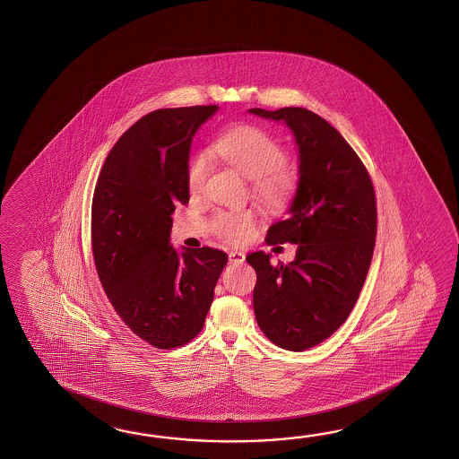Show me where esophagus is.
Instances as JSON below:
<instances>
[{
	"instance_id": "34e87169",
	"label": "esophagus",
	"mask_w": 459,
	"mask_h": 459,
	"mask_svg": "<svg viewBox=\"0 0 459 459\" xmlns=\"http://www.w3.org/2000/svg\"><path fill=\"white\" fill-rule=\"evenodd\" d=\"M230 263L231 264H243L244 263V253L241 251H230Z\"/></svg>"
}]
</instances>
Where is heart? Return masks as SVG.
Returning a JSON list of instances; mask_svg holds the SVG:
<instances>
[{
	"label": "heart",
	"instance_id": "obj_1",
	"mask_svg": "<svg viewBox=\"0 0 459 459\" xmlns=\"http://www.w3.org/2000/svg\"><path fill=\"white\" fill-rule=\"evenodd\" d=\"M213 156L221 159L244 177L253 180L254 194L271 208H281L290 198L295 186L293 172L285 166L283 147L265 131L254 126L234 127L216 139ZM206 154L192 157L186 180L192 192H200L210 176ZM257 218L251 210L218 212L213 216V231L228 243L249 241L255 231Z\"/></svg>",
	"mask_w": 459,
	"mask_h": 459
}]
</instances>
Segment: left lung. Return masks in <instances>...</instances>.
Instances as JSON below:
<instances>
[{
    "mask_svg": "<svg viewBox=\"0 0 459 459\" xmlns=\"http://www.w3.org/2000/svg\"><path fill=\"white\" fill-rule=\"evenodd\" d=\"M249 113L290 127L300 160L289 215L265 238L269 246L297 244L295 259L246 257L257 273L254 313L273 344L305 351L330 338L359 297L376 246V192L361 159L322 117L299 107Z\"/></svg>",
    "mask_w": 459,
    "mask_h": 459,
    "instance_id": "obj_1",
    "label": "left lung"
}]
</instances>
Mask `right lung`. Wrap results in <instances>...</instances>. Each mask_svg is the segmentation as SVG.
Here are the masks:
<instances>
[{"label":"right lung","instance_id":"right-lung-1","mask_svg":"<svg viewBox=\"0 0 459 459\" xmlns=\"http://www.w3.org/2000/svg\"><path fill=\"white\" fill-rule=\"evenodd\" d=\"M216 105L164 108L117 139L91 202V251L119 318L159 350L192 342L205 325L228 255L213 247L178 254L169 244L178 204H188V154Z\"/></svg>","mask_w":459,"mask_h":459}]
</instances>
